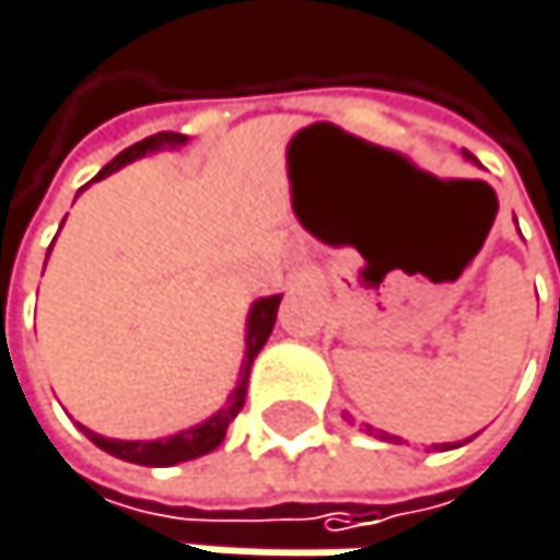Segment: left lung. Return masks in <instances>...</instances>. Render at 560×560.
Wrapping results in <instances>:
<instances>
[{
  "instance_id": "obj_1",
  "label": "left lung",
  "mask_w": 560,
  "mask_h": 560,
  "mask_svg": "<svg viewBox=\"0 0 560 560\" xmlns=\"http://www.w3.org/2000/svg\"><path fill=\"white\" fill-rule=\"evenodd\" d=\"M467 159H474V155H467Z\"/></svg>"
}]
</instances>
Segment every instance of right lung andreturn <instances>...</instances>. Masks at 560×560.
<instances>
[{
  "label": "right lung",
  "instance_id": "1",
  "mask_svg": "<svg viewBox=\"0 0 560 560\" xmlns=\"http://www.w3.org/2000/svg\"><path fill=\"white\" fill-rule=\"evenodd\" d=\"M180 142H187V136H180V132H159V136H149V139L136 142V145H129L126 152H119V155H116L106 168L100 171L96 177L113 174V171L122 168L126 162H132V159H139V155H145V152H155V149H162V145H180ZM96 177H93V180H96ZM279 301L281 294H272V298H262V301L253 304V311H249V330H246L243 380H240L236 392L230 395L226 408H220L213 418H207L203 424L187 428V431H180V434H174V438H162V441H113V438H103V434H93V431L83 428L86 438H90L96 447H103L106 454H113V457H119V460H129V464H142V467H171V464L194 460V457H203V454H210L213 447H220V441L226 438L230 421L240 415V408H243V401H246L249 366H253L256 353L266 347V340H269V334H272V327H276Z\"/></svg>",
  "mask_w": 560,
  "mask_h": 560
}]
</instances>
